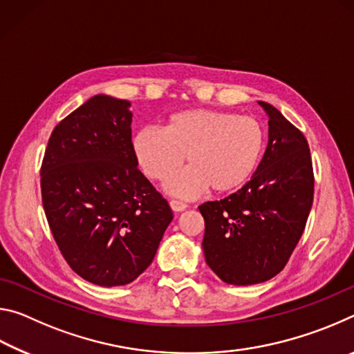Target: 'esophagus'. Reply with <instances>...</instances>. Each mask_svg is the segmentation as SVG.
<instances>
[{
	"instance_id": "34e87169",
	"label": "esophagus",
	"mask_w": 354,
	"mask_h": 354,
	"mask_svg": "<svg viewBox=\"0 0 354 354\" xmlns=\"http://www.w3.org/2000/svg\"><path fill=\"white\" fill-rule=\"evenodd\" d=\"M170 207L175 212H183L184 209H187V205H185V203L181 201V200H171L170 201Z\"/></svg>"
}]
</instances>
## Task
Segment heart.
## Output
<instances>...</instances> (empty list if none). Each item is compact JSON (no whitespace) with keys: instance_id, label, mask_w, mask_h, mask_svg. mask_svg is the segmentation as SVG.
I'll use <instances>...</instances> for the list:
<instances>
[{"instance_id":"1","label":"heart","mask_w":354,"mask_h":354,"mask_svg":"<svg viewBox=\"0 0 354 354\" xmlns=\"http://www.w3.org/2000/svg\"><path fill=\"white\" fill-rule=\"evenodd\" d=\"M266 148V129L251 115L187 109L169 117L164 129L145 127L133 137V151L148 178L162 181L185 160L189 167L165 183L171 195L192 198L209 189L230 194L254 175Z\"/></svg>"}]
</instances>
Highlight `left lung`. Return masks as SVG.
<instances>
[{"instance_id":"1","label":"left lung","mask_w":354,"mask_h":354,"mask_svg":"<svg viewBox=\"0 0 354 354\" xmlns=\"http://www.w3.org/2000/svg\"><path fill=\"white\" fill-rule=\"evenodd\" d=\"M257 103L268 117V143L254 175L236 194L198 207L206 263L234 286L259 284L283 270L314 200L306 137L277 107Z\"/></svg>"}]
</instances>
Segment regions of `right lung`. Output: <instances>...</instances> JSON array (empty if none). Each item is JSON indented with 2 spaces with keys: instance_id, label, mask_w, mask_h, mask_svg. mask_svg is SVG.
Returning a JSON list of instances; mask_svg holds the SVG:
<instances>
[{
  "instance_id": "obj_1",
  "label": "right lung",
  "mask_w": 354,
  "mask_h": 354,
  "mask_svg": "<svg viewBox=\"0 0 354 354\" xmlns=\"http://www.w3.org/2000/svg\"><path fill=\"white\" fill-rule=\"evenodd\" d=\"M128 100L95 95L48 140L40 170L48 225L68 266L88 283L124 286L147 270L173 220L137 169Z\"/></svg>"
}]
</instances>
